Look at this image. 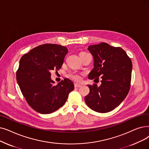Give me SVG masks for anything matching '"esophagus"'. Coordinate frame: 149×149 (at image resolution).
Instances as JSON below:
<instances>
[{"label": "esophagus", "mask_w": 149, "mask_h": 149, "mask_svg": "<svg viewBox=\"0 0 149 149\" xmlns=\"http://www.w3.org/2000/svg\"><path fill=\"white\" fill-rule=\"evenodd\" d=\"M74 86H75V88H80V87L81 86V85L79 83H75Z\"/></svg>", "instance_id": "obj_1"}]
</instances>
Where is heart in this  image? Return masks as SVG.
<instances>
[{
	"label": "heart",
	"mask_w": 149,
	"mask_h": 149,
	"mask_svg": "<svg viewBox=\"0 0 149 149\" xmlns=\"http://www.w3.org/2000/svg\"><path fill=\"white\" fill-rule=\"evenodd\" d=\"M83 52H81V53H83ZM68 75L69 77H70L71 79H72L73 80H74L75 81H79L81 79L80 75L79 74H77L75 72H69L68 74Z\"/></svg>",
	"instance_id": "1"
}]
</instances>
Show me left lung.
I'll return each mask as SVG.
<instances>
[{"label": "left lung", "mask_w": 149, "mask_h": 149, "mask_svg": "<svg viewBox=\"0 0 149 149\" xmlns=\"http://www.w3.org/2000/svg\"><path fill=\"white\" fill-rule=\"evenodd\" d=\"M94 57V69L89 79L101 77V85H88L89 93L85 101L93 110L109 112L124 100L130 88L132 63L125 50L105 42L89 46Z\"/></svg>", "instance_id": "8db88e82"}]
</instances>
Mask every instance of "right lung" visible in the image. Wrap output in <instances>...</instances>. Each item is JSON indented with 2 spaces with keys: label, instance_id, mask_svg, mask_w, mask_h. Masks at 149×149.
<instances>
[{
  "label": "right lung",
  "instance_id": "right-lung-1",
  "mask_svg": "<svg viewBox=\"0 0 149 149\" xmlns=\"http://www.w3.org/2000/svg\"><path fill=\"white\" fill-rule=\"evenodd\" d=\"M68 52L66 47L45 44L24 54L19 61L16 80L28 104L41 114L52 113L61 107L74 89L73 82L64 79L54 85L51 72L59 70Z\"/></svg>",
  "mask_w": 149,
  "mask_h": 149
}]
</instances>
